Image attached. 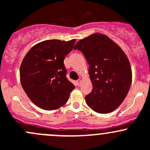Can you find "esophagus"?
I'll return each instance as SVG.
<instances>
[{
	"instance_id": "34e87169",
	"label": "esophagus",
	"mask_w": 150,
	"mask_h": 150,
	"mask_svg": "<svg viewBox=\"0 0 150 150\" xmlns=\"http://www.w3.org/2000/svg\"><path fill=\"white\" fill-rule=\"evenodd\" d=\"M76 83H77V85H78L79 86H81V79H78V80H77V81H76Z\"/></svg>"
}]
</instances>
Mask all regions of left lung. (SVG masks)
<instances>
[{"label":"left lung","mask_w":150,"mask_h":150,"mask_svg":"<svg viewBox=\"0 0 150 150\" xmlns=\"http://www.w3.org/2000/svg\"><path fill=\"white\" fill-rule=\"evenodd\" d=\"M89 65L92 90L85 97L91 109L108 113L124 100L132 84L130 63L121 47L108 37L94 34L76 44Z\"/></svg>","instance_id":"left-lung-1"}]
</instances>
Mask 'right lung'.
Returning a JSON list of instances; mask_svg holds the SVG:
<instances>
[{
	"label": "right lung",
	"instance_id": "add662e5",
	"mask_svg": "<svg viewBox=\"0 0 150 150\" xmlns=\"http://www.w3.org/2000/svg\"><path fill=\"white\" fill-rule=\"evenodd\" d=\"M76 40H45L32 47L20 67V80L33 103L46 110L66 103L75 86L68 80L64 61Z\"/></svg>",
	"mask_w": 150,
	"mask_h": 150
}]
</instances>
